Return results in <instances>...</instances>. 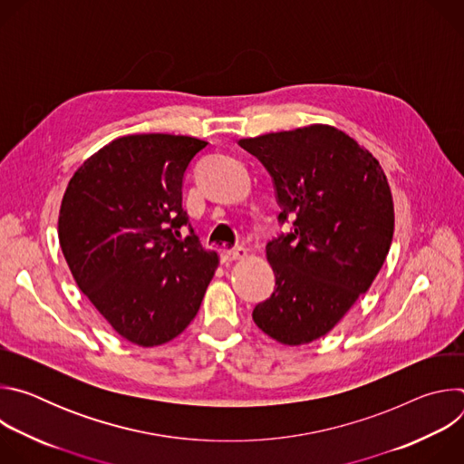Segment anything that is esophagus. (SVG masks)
<instances>
[{
  "mask_svg": "<svg viewBox=\"0 0 464 464\" xmlns=\"http://www.w3.org/2000/svg\"><path fill=\"white\" fill-rule=\"evenodd\" d=\"M244 256H247V251H246V247H242V246H238V247H235V249H224V251L220 253V258H222L224 264L233 262V260H240V258H244Z\"/></svg>",
  "mask_w": 464,
  "mask_h": 464,
  "instance_id": "34e87169",
  "label": "esophagus"
}]
</instances>
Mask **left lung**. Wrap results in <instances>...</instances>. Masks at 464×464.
<instances>
[{
  "label": "left lung",
  "mask_w": 464,
  "mask_h": 464,
  "mask_svg": "<svg viewBox=\"0 0 464 464\" xmlns=\"http://www.w3.org/2000/svg\"><path fill=\"white\" fill-rule=\"evenodd\" d=\"M274 178L286 235L268 242L276 290L253 321L283 345L330 333L365 294L391 247L392 196L378 160L345 131L310 124L238 141Z\"/></svg>",
  "instance_id": "1"
}]
</instances>
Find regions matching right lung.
<instances>
[{
    "label": "right lung",
    "mask_w": 464,
    "mask_h": 464,
    "mask_svg": "<svg viewBox=\"0 0 464 464\" xmlns=\"http://www.w3.org/2000/svg\"><path fill=\"white\" fill-rule=\"evenodd\" d=\"M206 141L122 136L90 156L63 192L58 240L82 294L124 340L140 347L179 336L218 268L181 208V183Z\"/></svg>",
    "instance_id": "1"
}]
</instances>
